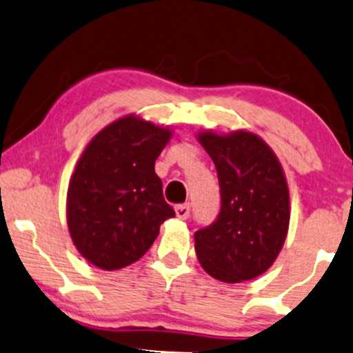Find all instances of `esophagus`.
Masks as SVG:
<instances>
[{"label":"esophagus","instance_id":"1","mask_svg":"<svg viewBox=\"0 0 353 353\" xmlns=\"http://www.w3.org/2000/svg\"><path fill=\"white\" fill-rule=\"evenodd\" d=\"M174 210H176V216L179 219H188L189 214H190V205L189 204H179L174 208Z\"/></svg>","mask_w":353,"mask_h":353}]
</instances>
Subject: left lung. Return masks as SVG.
Wrapping results in <instances>:
<instances>
[{
  "instance_id": "1",
  "label": "left lung",
  "mask_w": 353,
  "mask_h": 353,
  "mask_svg": "<svg viewBox=\"0 0 353 353\" xmlns=\"http://www.w3.org/2000/svg\"><path fill=\"white\" fill-rule=\"evenodd\" d=\"M197 141L216 164L221 185V212L194 236L197 259L217 281H250L274 264L285 242V174L269 144L250 131H202Z\"/></svg>"
}]
</instances>
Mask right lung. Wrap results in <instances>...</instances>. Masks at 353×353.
Listing matches in <instances>:
<instances>
[{"label":"right lung","instance_id":"1","mask_svg":"<svg viewBox=\"0 0 353 353\" xmlns=\"http://www.w3.org/2000/svg\"><path fill=\"white\" fill-rule=\"evenodd\" d=\"M171 136L168 125L128 114L101 129L81 154L66 221L72 244L92 265L117 270L139 261L161 224L176 216L154 171Z\"/></svg>","mask_w":353,"mask_h":353}]
</instances>
